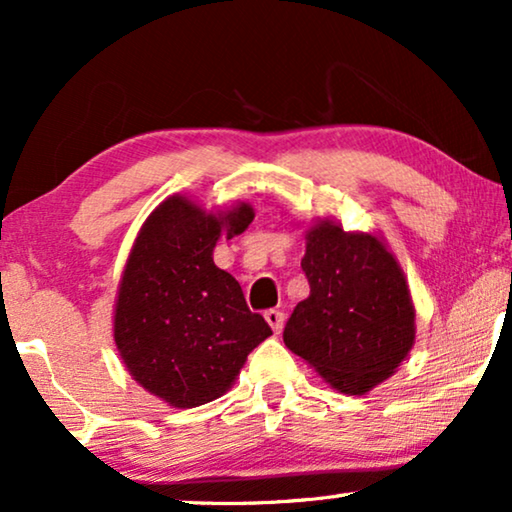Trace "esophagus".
<instances>
[{"instance_id":"34e87169","label":"esophagus","mask_w":512,"mask_h":512,"mask_svg":"<svg viewBox=\"0 0 512 512\" xmlns=\"http://www.w3.org/2000/svg\"><path fill=\"white\" fill-rule=\"evenodd\" d=\"M263 317H265V321H268L270 328H272V331H275V333H279V331H282V328H284V312H279V310H265Z\"/></svg>"}]
</instances>
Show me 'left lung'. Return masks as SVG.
Masks as SVG:
<instances>
[{
  "label": "left lung",
  "instance_id": "8db88e82",
  "mask_svg": "<svg viewBox=\"0 0 512 512\" xmlns=\"http://www.w3.org/2000/svg\"><path fill=\"white\" fill-rule=\"evenodd\" d=\"M300 268L310 296L286 321L284 345L342 394H366L394 375L415 345V305L380 237L319 221Z\"/></svg>",
  "mask_w": 512,
  "mask_h": 512
}]
</instances>
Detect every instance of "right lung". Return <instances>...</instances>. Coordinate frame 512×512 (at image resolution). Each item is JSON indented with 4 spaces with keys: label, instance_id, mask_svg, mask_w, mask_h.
<instances>
[{
    "label": "right lung",
    "instance_id": "1",
    "mask_svg": "<svg viewBox=\"0 0 512 512\" xmlns=\"http://www.w3.org/2000/svg\"><path fill=\"white\" fill-rule=\"evenodd\" d=\"M251 221L247 202L207 214L172 195L132 244L118 284L114 340L132 380L174 408L226 394L251 349L272 335L212 256L221 235H240Z\"/></svg>",
    "mask_w": 512,
    "mask_h": 512
}]
</instances>
